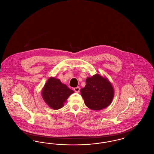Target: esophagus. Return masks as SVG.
<instances>
[{
	"mask_svg": "<svg viewBox=\"0 0 154 154\" xmlns=\"http://www.w3.org/2000/svg\"><path fill=\"white\" fill-rule=\"evenodd\" d=\"M80 88L79 87H76V88H74V91L77 93H79L80 92Z\"/></svg>",
	"mask_w": 154,
	"mask_h": 154,
	"instance_id": "34e87169",
	"label": "esophagus"
}]
</instances>
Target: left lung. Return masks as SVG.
Here are the masks:
<instances>
[{"mask_svg": "<svg viewBox=\"0 0 154 154\" xmlns=\"http://www.w3.org/2000/svg\"><path fill=\"white\" fill-rule=\"evenodd\" d=\"M81 95L86 106L92 110H103L112 102L114 88L106 77L96 74L86 79V85L81 89Z\"/></svg>", "mask_w": 154, "mask_h": 154, "instance_id": "obj_1", "label": "left lung"}]
</instances>
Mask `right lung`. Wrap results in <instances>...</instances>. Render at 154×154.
Masks as SVG:
<instances>
[{
	"mask_svg": "<svg viewBox=\"0 0 154 154\" xmlns=\"http://www.w3.org/2000/svg\"><path fill=\"white\" fill-rule=\"evenodd\" d=\"M73 93V90L62 83L60 80L51 77L42 89V96L50 108L58 110L63 107L68 97Z\"/></svg>",
	"mask_w": 154,
	"mask_h": 154,
	"instance_id": "right-lung-1",
	"label": "right lung"
}]
</instances>
